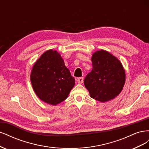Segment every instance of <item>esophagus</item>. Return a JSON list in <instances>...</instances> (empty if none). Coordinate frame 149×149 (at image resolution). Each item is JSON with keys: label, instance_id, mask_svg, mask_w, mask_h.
<instances>
[{"label": "esophagus", "instance_id": "1", "mask_svg": "<svg viewBox=\"0 0 149 149\" xmlns=\"http://www.w3.org/2000/svg\"><path fill=\"white\" fill-rule=\"evenodd\" d=\"M77 81L79 84H82L83 83V77H80V78H78L77 79Z\"/></svg>", "mask_w": 149, "mask_h": 149}]
</instances>
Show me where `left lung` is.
<instances>
[{
    "mask_svg": "<svg viewBox=\"0 0 149 149\" xmlns=\"http://www.w3.org/2000/svg\"><path fill=\"white\" fill-rule=\"evenodd\" d=\"M93 70L84 81L90 97L106 102L118 96L125 82V72L121 62L104 49L92 55Z\"/></svg>",
    "mask_w": 149,
    "mask_h": 149,
    "instance_id": "left-lung-1",
    "label": "left lung"
}]
</instances>
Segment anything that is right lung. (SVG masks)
<instances>
[{
  "label": "right lung",
  "instance_id": "obj_1",
  "mask_svg": "<svg viewBox=\"0 0 149 149\" xmlns=\"http://www.w3.org/2000/svg\"><path fill=\"white\" fill-rule=\"evenodd\" d=\"M30 80L37 96L53 106L65 101L75 84L61 55L52 49L44 52L35 63Z\"/></svg>",
  "mask_w": 149,
  "mask_h": 149
}]
</instances>
